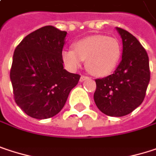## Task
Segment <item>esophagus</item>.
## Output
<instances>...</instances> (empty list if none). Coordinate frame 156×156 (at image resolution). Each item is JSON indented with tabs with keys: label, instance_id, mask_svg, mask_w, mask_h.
Instances as JSON below:
<instances>
[{
	"label": "esophagus",
	"instance_id": "34e87169",
	"mask_svg": "<svg viewBox=\"0 0 156 156\" xmlns=\"http://www.w3.org/2000/svg\"><path fill=\"white\" fill-rule=\"evenodd\" d=\"M88 77H87V76H81L80 77V81L81 82H83V81H85V80H87V79H88Z\"/></svg>",
	"mask_w": 156,
	"mask_h": 156
}]
</instances>
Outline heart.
<instances>
[{"label":"heart","instance_id":"b5f03b06","mask_svg":"<svg viewBox=\"0 0 156 156\" xmlns=\"http://www.w3.org/2000/svg\"><path fill=\"white\" fill-rule=\"evenodd\" d=\"M119 41L104 35H94L78 41L74 49H65L62 59L70 69H78L87 60V69L95 76L105 77L116 68L121 58Z\"/></svg>","mask_w":156,"mask_h":156}]
</instances>
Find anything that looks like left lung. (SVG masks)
<instances>
[{
    "mask_svg": "<svg viewBox=\"0 0 156 156\" xmlns=\"http://www.w3.org/2000/svg\"><path fill=\"white\" fill-rule=\"evenodd\" d=\"M123 42L122 60L112 75L96 79L94 100L98 109L110 116H124L139 107L150 81L149 58L138 40L116 28Z\"/></svg>",
    "mask_w": 156,
    "mask_h": 156,
    "instance_id": "left-lung-1",
    "label": "left lung"
}]
</instances>
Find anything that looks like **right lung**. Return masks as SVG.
Instances as JSON below:
<instances>
[{
    "label": "right lung",
    "mask_w": 156,
    "mask_h": 156,
    "mask_svg": "<svg viewBox=\"0 0 156 156\" xmlns=\"http://www.w3.org/2000/svg\"><path fill=\"white\" fill-rule=\"evenodd\" d=\"M66 35V31L45 26L27 35L16 47L10 72L13 97L30 117L56 115L80 78L63 68Z\"/></svg>",
    "instance_id": "obj_1"
}]
</instances>
